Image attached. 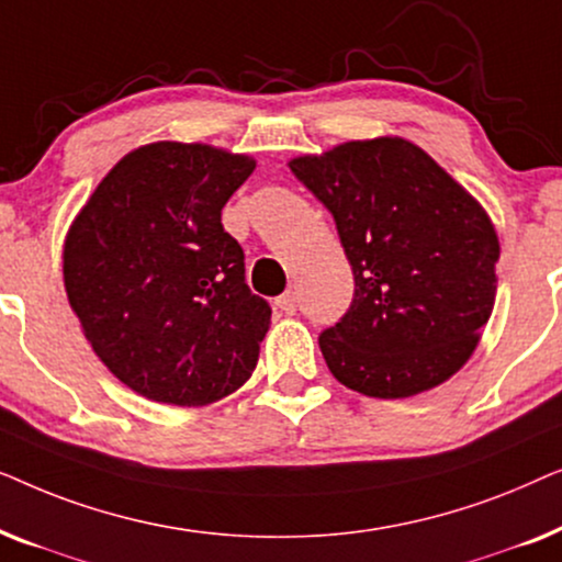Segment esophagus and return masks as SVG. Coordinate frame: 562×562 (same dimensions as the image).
Here are the masks:
<instances>
[{"label": "esophagus", "mask_w": 562, "mask_h": 562, "mask_svg": "<svg viewBox=\"0 0 562 562\" xmlns=\"http://www.w3.org/2000/svg\"><path fill=\"white\" fill-rule=\"evenodd\" d=\"M276 306H279L283 314H294L296 312V294H294V291H286V294H281L279 299H276Z\"/></svg>", "instance_id": "esophagus-1"}]
</instances>
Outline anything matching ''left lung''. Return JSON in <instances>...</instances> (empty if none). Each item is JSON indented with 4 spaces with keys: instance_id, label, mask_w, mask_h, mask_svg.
<instances>
[{
    "instance_id": "8db88e82",
    "label": "left lung",
    "mask_w": 562,
    "mask_h": 562,
    "mask_svg": "<svg viewBox=\"0 0 562 562\" xmlns=\"http://www.w3.org/2000/svg\"><path fill=\"white\" fill-rule=\"evenodd\" d=\"M289 168L335 217L356 279L350 310L319 335L335 379L406 398L458 373L496 299L486 210L404 137L350 140Z\"/></svg>"
}]
</instances>
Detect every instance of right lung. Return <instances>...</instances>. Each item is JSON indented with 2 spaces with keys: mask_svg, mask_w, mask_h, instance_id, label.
<instances>
[{
  "mask_svg": "<svg viewBox=\"0 0 562 562\" xmlns=\"http://www.w3.org/2000/svg\"><path fill=\"white\" fill-rule=\"evenodd\" d=\"M256 168L202 143L127 153L64 245L71 310L99 360L145 398L204 406L256 371L271 306L245 283L222 206Z\"/></svg>",
  "mask_w": 562,
  "mask_h": 562,
  "instance_id": "obj_1",
  "label": "right lung"
}]
</instances>
